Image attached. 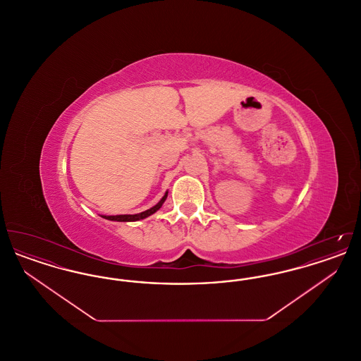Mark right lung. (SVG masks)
<instances>
[{"instance_id": "add662e5", "label": "right lung", "mask_w": 361, "mask_h": 361, "mask_svg": "<svg viewBox=\"0 0 361 361\" xmlns=\"http://www.w3.org/2000/svg\"><path fill=\"white\" fill-rule=\"evenodd\" d=\"M166 197H168V192H166L165 196L159 200L158 204H155V206L152 207L150 209H146V211H143V212H140V214H135V215H111V216H103V218L108 219V221H116V222H137V221H140V219H145V218L150 216L152 214H154L155 211H158V209L162 207V204H164V202L166 200Z\"/></svg>"}]
</instances>
